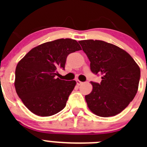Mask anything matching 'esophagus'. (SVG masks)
Returning <instances> with one entry per match:
<instances>
[{"instance_id":"obj_1","label":"esophagus","mask_w":147,"mask_h":147,"mask_svg":"<svg viewBox=\"0 0 147 147\" xmlns=\"http://www.w3.org/2000/svg\"><path fill=\"white\" fill-rule=\"evenodd\" d=\"M76 84H77L78 85H82V82L81 81H80V80H76Z\"/></svg>"}]
</instances>
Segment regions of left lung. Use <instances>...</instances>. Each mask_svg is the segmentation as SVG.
<instances>
[{
    "mask_svg": "<svg viewBox=\"0 0 147 147\" xmlns=\"http://www.w3.org/2000/svg\"><path fill=\"white\" fill-rule=\"evenodd\" d=\"M79 42L90 62V71L102 76L100 83L91 82L93 90L85 96L88 107L101 117L120 113L137 93L140 67L128 53L116 45L102 40Z\"/></svg>",
    "mask_w": 147,
    "mask_h": 147,
    "instance_id": "1",
    "label": "left lung"
}]
</instances>
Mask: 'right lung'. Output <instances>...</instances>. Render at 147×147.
<instances>
[{
    "mask_svg": "<svg viewBox=\"0 0 147 147\" xmlns=\"http://www.w3.org/2000/svg\"><path fill=\"white\" fill-rule=\"evenodd\" d=\"M81 49L75 40L59 39L34 48L18 62L15 90L31 112L50 116L65 107L76 82L59 80L57 76L59 69H65L68 54Z\"/></svg>",
    "mask_w": 147,
    "mask_h": 147,
    "instance_id": "obj_1",
    "label": "right lung"
}]
</instances>
